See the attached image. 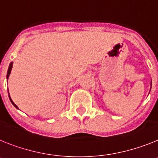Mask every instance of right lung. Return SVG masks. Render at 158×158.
Masks as SVG:
<instances>
[{
	"instance_id": "right-lung-1",
	"label": "right lung",
	"mask_w": 158,
	"mask_h": 158,
	"mask_svg": "<svg viewBox=\"0 0 158 158\" xmlns=\"http://www.w3.org/2000/svg\"><path fill=\"white\" fill-rule=\"evenodd\" d=\"M12 68H13V63H10V64H9V69H8V72H7V79H9V75H10V73H11V70H12ZM9 98H10L11 102H12V103L14 105L15 107L18 108V107H17V106H16V104H15L14 102L12 101V99H11V98H10V96H9Z\"/></svg>"
}]
</instances>
